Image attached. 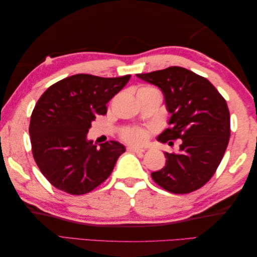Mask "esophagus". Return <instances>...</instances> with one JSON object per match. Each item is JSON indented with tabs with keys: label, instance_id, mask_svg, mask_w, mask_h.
Segmentation results:
<instances>
[{
	"label": "esophagus",
	"instance_id": "obj_1",
	"mask_svg": "<svg viewBox=\"0 0 257 257\" xmlns=\"http://www.w3.org/2000/svg\"><path fill=\"white\" fill-rule=\"evenodd\" d=\"M127 151H132V153H144L145 149L144 148H139V147L130 146V147H127Z\"/></svg>",
	"mask_w": 257,
	"mask_h": 257
}]
</instances>
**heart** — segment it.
Wrapping results in <instances>:
<instances>
[{
  "mask_svg": "<svg viewBox=\"0 0 257 257\" xmlns=\"http://www.w3.org/2000/svg\"><path fill=\"white\" fill-rule=\"evenodd\" d=\"M149 90H155L154 87L151 86H140L139 87L138 92L140 91H149ZM149 132L145 128H139V127H131V128H126L125 131L121 133V138L124 139L126 142L132 145H144L145 142L148 139Z\"/></svg>",
  "mask_w": 257,
  "mask_h": 257,
  "instance_id": "obj_1",
  "label": "heart"
}]
</instances>
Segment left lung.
<instances>
[{
    "label": "left lung",
    "mask_w": 257,
    "mask_h": 257,
    "mask_svg": "<svg viewBox=\"0 0 257 257\" xmlns=\"http://www.w3.org/2000/svg\"><path fill=\"white\" fill-rule=\"evenodd\" d=\"M137 76L162 90L171 115L170 127L157 140L171 146L181 139L179 153H165V166L151 173L153 180L173 193L197 190L215 173L229 144L226 101L208 79L182 67Z\"/></svg>",
    "instance_id": "1"
}]
</instances>
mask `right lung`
Masks as SVG:
<instances>
[{
  "instance_id": "add662e5",
  "label": "right lung",
  "mask_w": 257,
  "mask_h": 257,
  "mask_svg": "<svg viewBox=\"0 0 257 257\" xmlns=\"http://www.w3.org/2000/svg\"><path fill=\"white\" fill-rule=\"evenodd\" d=\"M131 75L104 78L77 74L54 83L35 104L29 124L33 156L46 180L70 195H84L108 179L125 147H96L86 134Z\"/></svg>"
}]
</instances>
